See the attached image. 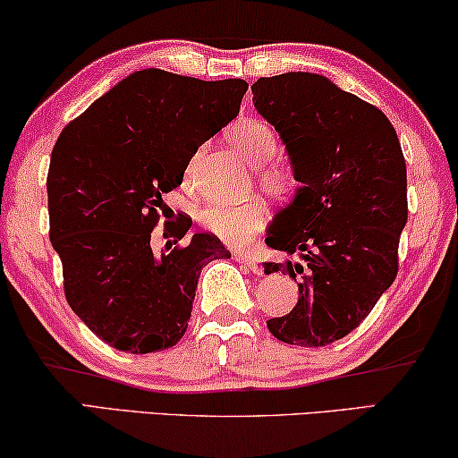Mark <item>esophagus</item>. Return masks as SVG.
Returning a JSON list of instances; mask_svg holds the SVG:
<instances>
[{
    "instance_id": "34e87169",
    "label": "esophagus",
    "mask_w": 458,
    "mask_h": 458,
    "mask_svg": "<svg viewBox=\"0 0 458 458\" xmlns=\"http://www.w3.org/2000/svg\"><path fill=\"white\" fill-rule=\"evenodd\" d=\"M234 259H236L238 263H242V266L247 267L249 272H253V274H259V272H261V266L255 261L253 255H249V253H236Z\"/></svg>"
}]
</instances>
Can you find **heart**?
<instances>
[{
	"label": "heart",
	"mask_w": 458,
	"mask_h": 458,
	"mask_svg": "<svg viewBox=\"0 0 458 458\" xmlns=\"http://www.w3.org/2000/svg\"><path fill=\"white\" fill-rule=\"evenodd\" d=\"M226 137L228 143L236 151H241L247 162L255 165L269 162L276 156V149H278L272 128L259 120L242 118L234 122L228 128ZM263 184L278 199H291L296 189L291 174L278 170L263 174ZM266 220L267 209L259 197H250L238 205L209 203L208 208L199 211V224H201V228L230 244L247 242L255 232L263 228Z\"/></svg>",
	"instance_id": "obj_1"
}]
</instances>
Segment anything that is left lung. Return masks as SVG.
I'll return each instance as SVG.
<instances>
[{"label":"left lung","instance_id":"8db88e82","mask_svg":"<svg viewBox=\"0 0 458 458\" xmlns=\"http://www.w3.org/2000/svg\"><path fill=\"white\" fill-rule=\"evenodd\" d=\"M255 109L280 134L301 182L267 228V247L296 261L299 302L267 321L282 343L326 346L363 321L398 272L407 224V165L384 112L327 76L286 72L250 87Z\"/></svg>","mask_w":458,"mask_h":458}]
</instances>
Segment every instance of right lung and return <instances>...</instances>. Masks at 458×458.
Wrapping results in <instances>:
<instances>
[{
	"label": "right lung",
	"mask_w": 458,
	"mask_h": 458,
	"mask_svg": "<svg viewBox=\"0 0 458 458\" xmlns=\"http://www.w3.org/2000/svg\"><path fill=\"white\" fill-rule=\"evenodd\" d=\"M247 89L242 79L137 70L57 139L47 199L64 293L82 324L114 349L147 355L176 344L189 326L201 269L230 257L209 232L156 253L151 232L167 208L164 195L182 184L199 147L236 118ZM191 226V217H182L165 230L182 238Z\"/></svg>",
	"instance_id": "obj_1"
}]
</instances>
